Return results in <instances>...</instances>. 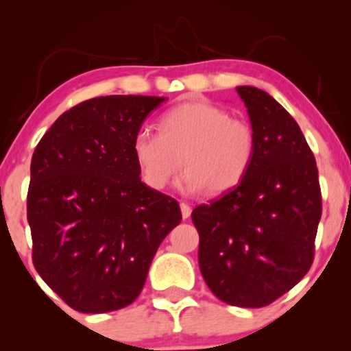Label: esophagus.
<instances>
[{
	"instance_id": "esophagus-1",
	"label": "esophagus",
	"mask_w": 351,
	"mask_h": 351,
	"mask_svg": "<svg viewBox=\"0 0 351 351\" xmlns=\"http://www.w3.org/2000/svg\"><path fill=\"white\" fill-rule=\"evenodd\" d=\"M180 209H181V216H183V219H188V217L191 216V206H189L188 203H180Z\"/></svg>"
}]
</instances>
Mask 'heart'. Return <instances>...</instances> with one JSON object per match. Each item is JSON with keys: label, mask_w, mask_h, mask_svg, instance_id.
<instances>
[{"label": "heart", "mask_w": 351, "mask_h": 351, "mask_svg": "<svg viewBox=\"0 0 351 351\" xmlns=\"http://www.w3.org/2000/svg\"><path fill=\"white\" fill-rule=\"evenodd\" d=\"M145 183L163 189L183 165L184 193L221 195L243 181L256 153V136L245 120L204 100H189L165 112L160 132L143 128L132 143Z\"/></svg>", "instance_id": "obj_1"}]
</instances>
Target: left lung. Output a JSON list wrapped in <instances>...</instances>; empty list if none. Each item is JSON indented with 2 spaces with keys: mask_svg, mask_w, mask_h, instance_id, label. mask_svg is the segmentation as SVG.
<instances>
[{
  "mask_svg": "<svg viewBox=\"0 0 351 351\" xmlns=\"http://www.w3.org/2000/svg\"><path fill=\"white\" fill-rule=\"evenodd\" d=\"M256 153L237 186L191 213L203 279L219 300L265 307L313 263L322 195L313 153L292 115L272 95L239 86Z\"/></svg>",
  "mask_w": 351,
  "mask_h": 351,
  "instance_id": "8db88e82",
  "label": "left lung"
}]
</instances>
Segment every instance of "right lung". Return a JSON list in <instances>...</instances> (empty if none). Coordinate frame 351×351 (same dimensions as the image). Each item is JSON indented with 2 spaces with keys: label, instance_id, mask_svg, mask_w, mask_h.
Instances as JSON below:
<instances>
[{
  "label": "right lung",
  "instance_id": "right-lung-1",
  "mask_svg": "<svg viewBox=\"0 0 351 351\" xmlns=\"http://www.w3.org/2000/svg\"><path fill=\"white\" fill-rule=\"evenodd\" d=\"M165 97L106 95L69 108L31 160L33 263L69 307L104 313L142 292L156 249L178 226V201L140 178L132 143Z\"/></svg>",
  "mask_w": 351,
  "mask_h": 351
}]
</instances>
